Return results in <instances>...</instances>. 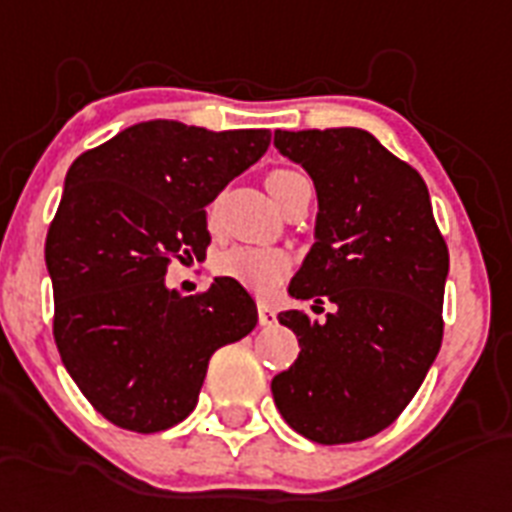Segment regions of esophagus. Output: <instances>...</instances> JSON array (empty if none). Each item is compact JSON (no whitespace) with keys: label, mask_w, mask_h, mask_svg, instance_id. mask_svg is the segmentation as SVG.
Masks as SVG:
<instances>
[{"label":"esophagus","mask_w":512,"mask_h":512,"mask_svg":"<svg viewBox=\"0 0 512 512\" xmlns=\"http://www.w3.org/2000/svg\"><path fill=\"white\" fill-rule=\"evenodd\" d=\"M257 316H260V324H263V327H273V324H276V308H273L271 303H265V300L257 303Z\"/></svg>","instance_id":"1"}]
</instances>
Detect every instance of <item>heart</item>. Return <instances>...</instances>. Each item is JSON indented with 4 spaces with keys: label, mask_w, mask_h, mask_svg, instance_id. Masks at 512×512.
Here are the masks:
<instances>
[{
    "label": "heart",
    "mask_w": 512,
    "mask_h": 512,
    "mask_svg": "<svg viewBox=\"0 0 512 512\" xmlns=\"http://www.w3.org/2000/svg\"><path fill=\"white\" fill-rule=\"evenodd\" d=\"M292 177H297V172H271L268 180H265L271 196L279 191L287 180H292ZM215 268L223 273V276H228V279H236L239 284H244V287L265 292V289H271L273 284H279L281 276L287 273V257L268 247H228L225 252L217 255Z\"/></svg>",
    "instance_id": "obj_1"
}]
</instances>
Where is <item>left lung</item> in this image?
Instances as JSON below:
<instances>
[{
    "label": "left lung",
    "mask_w": 512,
    "mask_h": 512,
    "mask_svg": "<svg viewBox=\"0 0 512 512\" xmlns=\"http://www.w3.org/2000/svg\"><path fill=\"white\" fill-rule=\"evenodd\" d=\"M273 146L319 196L313 247L289 295L335 303L321 321L279 313L300 356L273 377V401L316 444L361 441L404 412L436 361L449 249L420 172L372 132L276 130Z\"/></svg>",
    "instance_id": "obj_1"
}]
</instances>
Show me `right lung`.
Wrapping results in <instances>:
<instances>
[{"label": "right lung", "instance_id": "add662e5", "mask_svg": "<svg viewBox=\"0 0 512 512\" xmlns=\"http://www.w3.org/2000/svg\"><path fill=\"white\" fill-rule=\"evenodd\" d=\"M268 146V130L151 119L71 164L44 241L52 332L79 390L119 428L185 420L212 353L255 329L257 305L236 279L185 297L164 276L172 257L204 255V207Z\"/></svg>", "mask_w": 512, "mask_h": 512}]
</instances>
